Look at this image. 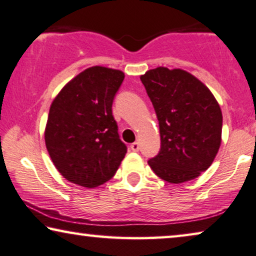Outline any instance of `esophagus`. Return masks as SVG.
Masks as SVG:
<instances>
[{
    "instance_id": "obj_1",
    "label": "esophagus",
    "mask_w": 256,
    "mask_h": 256,
    "mask_svg": "<svg viewBox=\"0 0 256 256\" xmlns=\"http://www.w3.org/2000/svg\"><path fill=\"white\" fill-rule=\"evenodd\" d=\"M130 149L132 150V151H138L140 150V143L138 142H134V143H132V146H130Z\"/></svg>"
}]
</instances>
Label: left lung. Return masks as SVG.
Segmentation results:
<instances>
[{"instance_id":"left-lung-1","label":"left lung","mask_w":256,"mask_h":256,"mask_svg":"<svg viewBox=\"0 0 256 256\" xmlns=\"http://www.w3.org/2000/svg\"><path fill=\"white\" fill-rule=\"evenodd\" d=\"M140 80L157 114L162 142L148 164L170 184L196 179L220 150V104L208 86L184 69L157 66L140 75Z\"/></svg>"}]
</instances>
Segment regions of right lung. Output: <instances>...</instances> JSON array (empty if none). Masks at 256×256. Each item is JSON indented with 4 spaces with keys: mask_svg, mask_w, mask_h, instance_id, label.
Here are the masks:
<instances>
[{
    "mask_svg": "<svg viewBox=\"0 0 256 256\" xmlns=\"http://www.w3.org/2000/svg\"><path fill=\"white\" fill-rule=\"evenodd\" d=\"M124 72L94 66L69 80L52 102L45 128L50 157L70 182L94 188L112 179L127 152L112 114Z\"/></svg>",
    "mask_w": 256,
    "mask_h": 256,
    "instance_id": "1",
    "label": "right lung"
}]
</instances>
